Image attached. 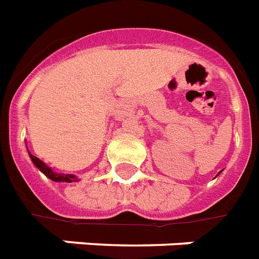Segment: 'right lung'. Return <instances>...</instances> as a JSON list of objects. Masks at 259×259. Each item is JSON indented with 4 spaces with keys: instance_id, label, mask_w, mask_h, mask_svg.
Masks as SVG:
<instances>
[{
    "instance_id": "add662e5",
    "label": "right lung",
    "mask_w": 259,
    "mask_h": 259,
    "mask_svg": "<svg viewBox=\"0 0 259 259\" xmlns=\"http://www.w3.org/2000/svg\"><path fill=\"white\" fill-rule=\"evenodd\" d=\"M30 158H31L32 163L35 164L48 178H51L52 181H56V183H75V181H78V177H75L74 174L55 173L49 166H47V164L44 163L41 159H38L37 156H34V155L30 154Z\"/></svg>"
}]
</instances>
